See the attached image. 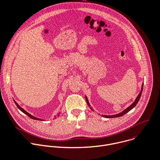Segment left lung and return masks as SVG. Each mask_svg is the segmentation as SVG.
Segmentation results:
<instances>
[{
	"instance_id": "8db88e82",
	"label": "left lung",
	"mask_w": 160,
	"mask_h": 160,
	"mask_svg": "<svg viewBox=\"0 0 160 160\" xmlns=\"http://www.w3.org/2000/svg\"><path fill=\"white\" fill-rule=\"evenodd\" d=\"M143 84H142V89H141V91H140V93H139V95H138V97H137V98H136V100H135V102L130 105V106H129L128 108H127L125 110H123L122 112H121V113H118V114H116V115H102V116L103 117H105V118H117V117H122V116H123L125 114H126L127 113H128L129 111H130L131 110H132L136 105H137V104L138 103V101H139V100H140V97H141V96H142V92H143ZM85 99H86V101H87V104H88V107L90 108V109L92 110H93V109H92V108L91 107V106H90V103H89V102H88V98H87V97L85 96Z\"/></svg>"
}]
</instances>
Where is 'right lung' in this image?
<instances>
[{"mask_svg": "<svg viewBox=\"0 0 160 160\" xmlns=\"http://www.w3.org/2000/svg\"><path fill=\"white\" fill-rule=\"evenodd\" d=\"M13 102H14V103H15V105H17V108L21 111V112H22L23 113H25V115H27L28 117H30V118H32V119H33V120H40V121H43V120H42V119H40V118H36V117H33V116H32V115H31L30 114H29L28 112H27L25 110H24L22 108H21L18 104H17V103L13 100ZM59 115H58V116Z\"/></svg>", "mask_w": 160, "mask_h": 160, "instance_id": "obj_1", "label": "right lung"}]
</instances>
